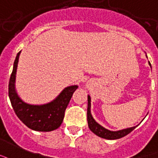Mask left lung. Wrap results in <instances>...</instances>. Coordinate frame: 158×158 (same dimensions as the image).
Instances as JSON below:
<instances>
[{
  "label": "left lung",
  "instance_id": "obj_1",
  "mask_svg": "<svg viewBox=\"0 0 158 158\" xmlns=\"http://www.w3.org/2000/svg\"><path fill=\"white\" fill-rule=\"evenodd\" d=\"M147 56V55H146ZM149 65L152 67L150 62H148ZM87 123H88V127L91 130L92 132H93L94 134L99 136L103 139H107V140H117L119 138H122L125 136L126 135L129 133H131V131H133L134 129L137 127L138 125L133 126V127L126 128V129H123L120 131H109L108 129H106L101 125H99L98 122L93 118L92 113H91V97L89 95H87Z\"/></svg>",
  "mask_w": 158,
  "mask_h": 158
}]
</instances>
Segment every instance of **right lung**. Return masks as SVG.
I'll return each instance as SVG.
<instances>
[{
    "instance_id": "1",
    "label": "right lung",
    "mask_w": 158,
    "mask_h": 158,
    "mask_svg": "<svg viewBox=\"0 0 158 158\" xmlns=\"http://www.w3.org/2000/svg\"><path fill=\"white\" fill-rule=\"evenodd\" d=\"M21 51L18 53L8 85V94L14 112L21 121L27 127L36 131H55L63 122L65 111L77 85L65 87L51 102L44 104H30L21 98L16 90V74Z\"/></svg>"
}]
</instances>
